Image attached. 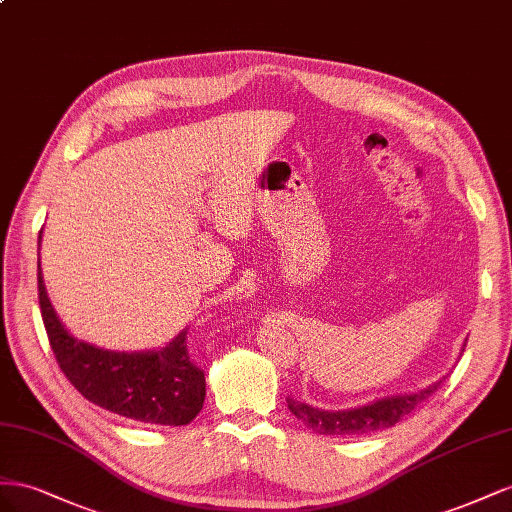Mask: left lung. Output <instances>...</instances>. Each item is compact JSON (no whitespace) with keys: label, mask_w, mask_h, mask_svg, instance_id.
<instances>
[{"label":"left lung","mask_w":512,"mask_h":512,"mask_svg":"<svg viewBox=\"0 0 512 512\" xmlns=\"http://www.w3.org/2000/svg\"><path fill=\"white\" fill-rule=\"evenodd\" d=\"M442 384V379L437 384L414 392V394H403V397H386L373 401L369 405L354 407V410H341V412H326L313 407L309 403H302L296 399L287 397L289 412L294 414L298 420H302L306 427L313 429L321 435H369L373 431L390 429L397 425V422L410 414L414 407L425 401L431 392L437 390Z\"/></svg>","instance_id":"1"}]
</instances>
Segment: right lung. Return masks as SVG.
Instances as JSON below:
<instances>
[{
	"instance_id": "add662e5",
	"label": "right lung",
	"mask_w": 512,
	"mask_h": 512,
	"mask_svg": "<svg viewBox=\"0 0 512 512\" xmlns=\"http://www.w3.org/2000/svg\"><path fill=\"white\" fill-rule=\"evenodd\" d=\"M38 300L57 364L87 401L143 425H188L206 399V377L186 349L184 328L154 352H109L64 328L47 296L38 261Z\"/></svg>"
}]
</instances>
